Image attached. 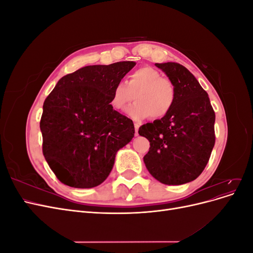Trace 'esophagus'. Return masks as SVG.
Segmentation results:
<instances>
[{
	"label": "esophagus",
	"instance_id": "1",
	"mask_svg": "<svg viewBox=\"0 0 253 253\" xmlns=\"http://www.w3.org/2000/svg\"><path fill=\"white\" fill-rule=\"evenodd\" d=\"M134 126H135V135H136V136H138V129H139L140 124H138V122H135V124H134Z\"/></svg>",
	"mask_w": 253,
	"mask_h": 253
}]
</instances>
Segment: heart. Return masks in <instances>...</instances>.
<instances>
[{
    "label": "heart",
    "instance_id": "1",
    "mask_svg": "<svg viewBox=\"0 0 253 253\" xmlns=\"http://www.w3.org/2000/svg\"><path fill=\"white\" fill-rule=\"evenodd\" d=\"M128 106L126 114L134 120H142L152 116L153 119L166 117L173 109L176 100L174 83L156 68L142 66L128 76L126 83L119 81L113 88L111 105L115 110Z\"/></svg>",
    "mask_w": 253,
    "mask_h": 253
}]
</instances>
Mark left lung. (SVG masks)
Returning a JSON list of instances; mask_svg holds the SVG:
<instances>
[{"label":"left lung","instance_id":"8db88e82","mask_svg":"<svg viewBox=\"0 0 253 253\" xmlns=\"http://www.w3.org/2000/svg\"><path fill=\"white\" fill-rule=\"evenodd\" d=\"M155 65L174 83L176 100L166 117L139 127V135L150 141L143 162L158 181L182 185L196 179L209 162L215 143V113L207 91L185 66Z\"/></svg>","mask_w":253,"mask_h":253}]
</instances>
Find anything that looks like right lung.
<instances>
[{"mask_svg": "<svg viewBox=\"0 0 253 253\" xmlns=\"http://www.w3.org/2000/svg\"><path fill=\"white\" fill-rule=\"evenodd\" d=\"M136 65H88L61 78L45 99L40 128L43 155L57 178L94 188L110 175L116 153L132 140L133 121L115 111L113 88Z\"/></svg>", "mask_w": 253, "mask_h": 253, "instance_id": "right-lung-1", "label": "right lung"}]
</instances>
